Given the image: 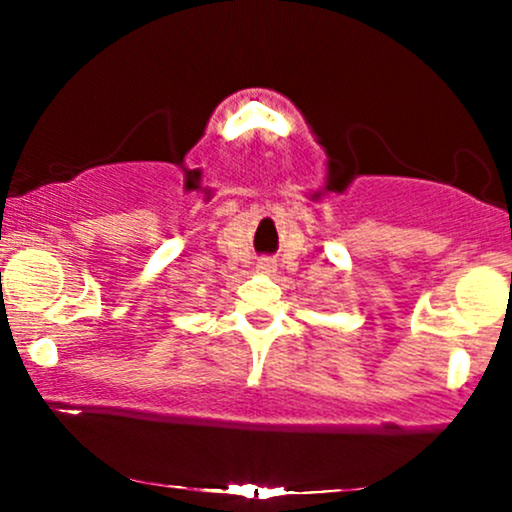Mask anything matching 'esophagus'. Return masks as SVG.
Returning a JSON list of instances; mask_svg holds the SVG:
<instances>
[{
	"mask_svg": "<svg viewBox=\"0 0 512 512\" xmlns=\"http://www.w3.org/2000/svg\"><path fill=\"white\" fill-rule=\"evenodd\" d=\"M257 269H260L262 274H269V272H272V264H260V267H257Z\"/></svg>",
	"mask_w": 512,
	"mask_h": 512,
	"instance_id": "obj_1",
	"label": "esophagus"
}]
</instances>
